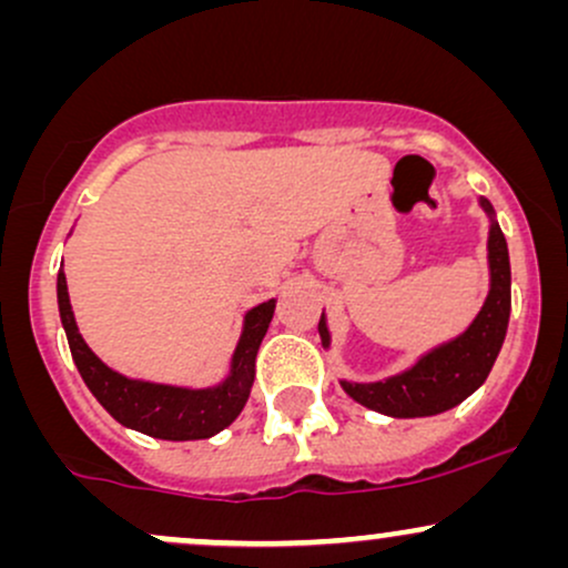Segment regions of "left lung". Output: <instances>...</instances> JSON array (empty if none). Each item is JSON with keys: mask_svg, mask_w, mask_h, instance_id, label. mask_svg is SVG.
I'll return each instance as SVG.
<instances>
[{"mask_svg": "<svg viewBox=\"0 0 568 568\" xmlns=\"http://www.w3.org/2000/svg\"><path fill=\"white\" fill-rule=\"evenodd\" d=\"M480 205L491 216V230H488L491 288H488L484 310L465 334L427 352L414 368L374 384L342 382L344 393L352 400L379 414L397 416V419H414V416H433L459 406L486 382L505 342L507 321H510V256H507L505 234L494 221L491 202L480 197ZM317 331H321L323 347H328L331 336L325 328V317L317 323Z\"/></svg>", "mask_w": 568, "mask_h": 568, "instance_id": "left-lung-1", "label": "left lung"}]
</instances>
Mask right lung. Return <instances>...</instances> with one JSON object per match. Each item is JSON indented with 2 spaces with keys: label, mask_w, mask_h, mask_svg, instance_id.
Segmentation results:
<instances>
[{
  "label": "right lung",
  "mask_w": 568,
  "mask_h": 568,
  "mask_svg": "<svg viewBox=\"0 0 568 568\" xmlns=\"http://www.w3.org/2000/svg\"><path fill=\"white\" fill-rule=\"evenodd\" d=\"M58 310H61V323L67 331L77 371H80L90 393L95 395V400L120 425L162 440H200L230 427L247 403L253 376H256V352L266 328H270L272 315H275V298L247 312L243 336H240L237 349L232 355L230 376L211 389H186L171 387V384L128 379V376L109 368L106 363L98 361L95 352L84 344L74 323L63 270L58 272Z\"/></svg>",
  "instance_id": "add662e5"
}]
</instances>
